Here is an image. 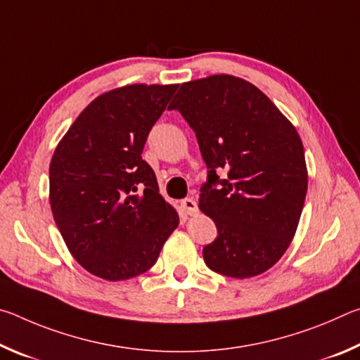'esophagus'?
<instances>
[{
	"mask_svg": "<svg viewBox=\"0 0 360 360\" xmlns=\"http://www.w3.org/2000/svg\"><path fill=\"white\" fill-rule=\"evenodd\" d=\"M182 210H184L188 216H195L198 212V205L193 198H186L181 202Z\"/></svg>",
	"mask_w": 360,
	"mask_h": 360,
	"instance_id": "obj_1",
	"label": "esophagus"
}]
</instances>
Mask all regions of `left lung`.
Here are the masks:
<instances>
[{
    "instance_id": "obj_1",
    "label": "left lung",
    "mask_w": 360,
    "mask_h": 360,
    "mask_svg": "<svg viewBox=\"0 0 360 360\" xmlns=\"http://www.w3.org/2000/svg\"><path fill=\"white\" fill-rule=\"evenodd\" d=\"M168 109L191 125L208 167L198 206L217 238L203 248L205 264L238 279L266 271L294 238L307 197L295 127L255 85L230 75L184 82Z\"/></svg>"
}]
</instances>
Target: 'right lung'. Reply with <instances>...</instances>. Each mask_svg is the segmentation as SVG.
Here are the masks:
<instances>
[{
  "instance_id": "add662e5",
  "label": "right lung",
  "mask_w": 360,
  "mask_h": 360,
  "mask_svg": "<svg viewBox=\"0 0 360 360\" xmlns=\"http://www.w3.org/2000/svg\"><path fill=\"white\" fill-rule=\"evenodd\" d=\"M176 89L133 84L96 96L52 155L49 200L57 227L77 264L106 281L154 266L179 224L141 157Z\"/></svg>"
}]
</instances>
